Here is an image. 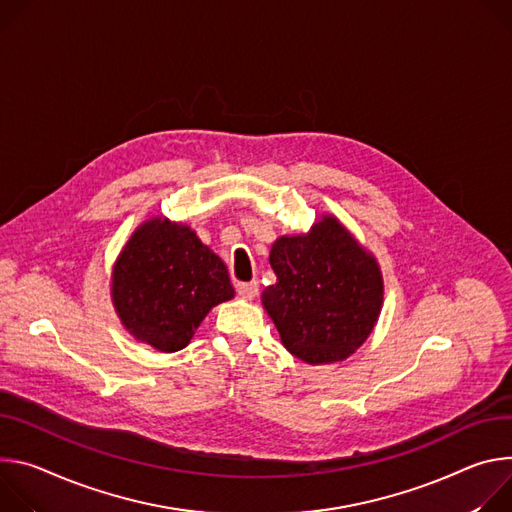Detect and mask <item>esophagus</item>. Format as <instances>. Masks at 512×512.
<instances>
[{
	"mask_svg": "<svg viewBox=\"0 0 512 512\" xmlns=\"http://www.w3.org/2000/svg\"><path fill=\"white\" fill-rule=\"evenodd\" d=\"M236 291L242 299L246 301H252L256 295H258V282L252 280V282H238L236 285Z\"/></svg>",
	"mask_w": 512,
	"mask_h": 512,
	"instance_id": "34e87169",
	"label": "esophagus"
}]
</instances>
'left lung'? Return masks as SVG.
<instances>
[{"label":"left lung","instance_id":"left-lung-1","mask_svg":"<svg viewBox=\"0 0 512 512\" xmlns=\"http://www.w3.org/2000/svg\"><path fill=\"white\" fill-rule=\"evenodd\" d=\"M270 266L276 282L262 305L293 356L342 362L366 342L382 309V272L337 217L323 215L307 234L280 236Z\"/></svg>","mask_w":512,"mask_h":512}]
</instances>
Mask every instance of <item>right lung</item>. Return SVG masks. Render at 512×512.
Wrapping results in <instances>:
<instances>
[{"label":"right lung","mask_w":512,"mask_h":512,"mask_svg":"<svg viewBox=\"0 0 512 512\" xmlns=\"http://www.w3.org/2000/svg\"><path fill=\"white\" fill-rule=\"evenodd\" d=\"M234 299L225 264L185 223L144 221L111 272V301L124 327L158 352L183 350L205 315Z\"/></svg>","instance_id":"add662e5"}]
</instances>
